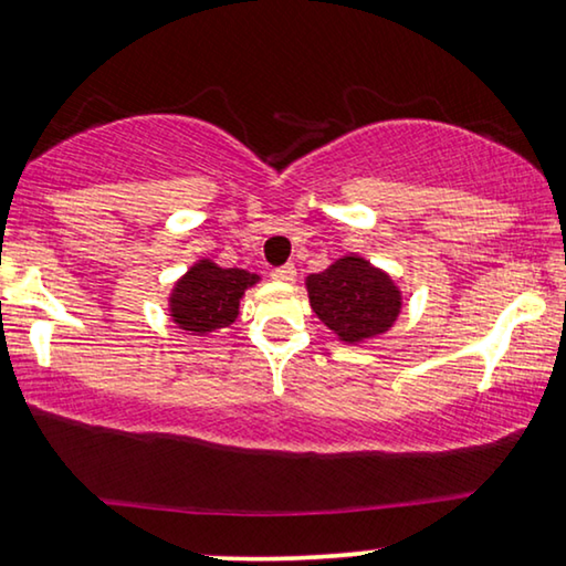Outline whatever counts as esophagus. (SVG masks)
Masks as SVG:
<instances>
[{
  "instance_id": "1",
  "label": "esophagus",
  "mask_w": 566,
  "mask_h": 566,
  "mask_svg": "<svg viewBox=\"0 0 566 566\" xmlns=\"http://www.w3.org/2000/svg\"><path fill=\"white\" fill-rule=\"evenodd\" d=\"M273 277H275V281H283V283L295 281V265H293V263H285V265H281V268H275Z\"/></svg>"
}]
</instances>
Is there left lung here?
I'll use <instances>...</instances> for the list:
<instances>
[{
	"instance_id": "obj_1",
	"label": "left lung",
	"mask_w": 566,
	"mask_h": 566,
	"mask_svg": "<svg viewBox=\"0 0 566 566\" xmlns=\"http://www.w3.org/2000/svg\"><path fill=\"white\" fill-rule=\"evenodd\" d=\"M308 303L342 344H367L392 332L402 313V289L364 255H342L306 277Z\"/></svg>"
}]
</instances>
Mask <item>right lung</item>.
I'll return each instance as SVG.
<instances>
[{"mask_svg": "<svg viewBox=\"0 0 566 566\" xmlns=\"http://www.w3.org/2000/svg\"><path fill=\"white\" fill-rule=\"evenodd\" d=\"M255 283H260L258 273L220 268L210 258H199L171 285L167 301L169 318L181 332L210 336L238 321L242 295Z\"/></svg>", "mask_w": 566, "mask_h": 566, "instance_id": "right-lung-1", "label": "right lung"}]
</instances>
